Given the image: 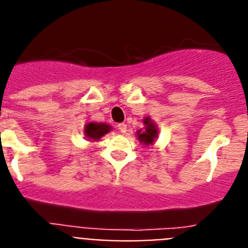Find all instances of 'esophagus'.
Listing matches in <instances>:
<instances>
[{"label": "esophagus", "mask_w": 248, "mask_h": 248, "mask_svg": "<svg viewBox=\"0 0 248 248\" xmlns=\"http://www.w3.org/2000/svg\"><path fill=\"white\" fill-rule=\"evenodd\" d=\"M118 129H119L120 133H126V124H124V123H120V124H118Z\"/></svg>", "instance_id": "34e87169"}]
</instances>
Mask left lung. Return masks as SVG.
Segmentation results:
<instances>
[{
	"mask_svg": "<svg viewBox=\"0 0 248 248\" xmlns=\"http://www.w3.org/2000/svg\"><path fill=\"white\" fill-rule=\"evenodd\" d=\"M144 128L137 131L138 140L144 146H150L155 143V140L159 137V128L155 122L150 117H145L143 119Z\"/></svg>",
	"mask_w": 248,
	"mask_h": 248,
	"instance_id": "1",
	"label": "left lung"
}]
</instances>
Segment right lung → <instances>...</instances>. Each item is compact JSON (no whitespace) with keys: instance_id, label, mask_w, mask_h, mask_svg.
Returning <instances> with one entry per match:
<instances>
[{"instance_id":"obj_1","label":"right lung","mask_w":248,"mask_h":248,"mask_svg":"<svg viewBox=\"0 0 248 248\" xmlns=\"http://www.w3.org/2000/svg\"><path fill=\"white\" fill-rule=\"evenodd\" d=\"M111 126L108 125L107 123H97V122H89L84 125L83 133H84L85 139L89 141H99L100 138L108 134L111 130Z\"/></svg>"}]
</instances>
